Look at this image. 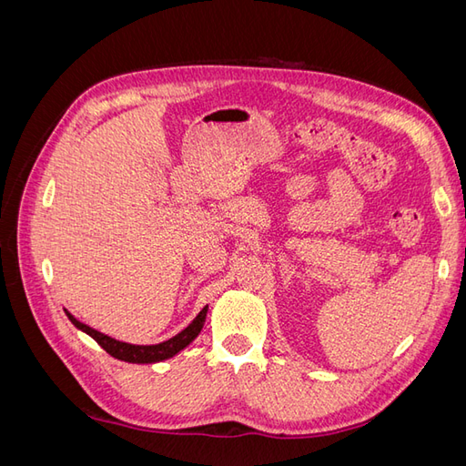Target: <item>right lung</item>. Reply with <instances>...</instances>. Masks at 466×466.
Returning <instances> with one entry per match:
<instances>
[{"instance_id":"1","label":"right lung","mask_w":466,"mask_h":466,"mask_svg":"<svg viewBox=\"0 0 466 466\" xmlns=\"http://www.w3.org/2000/svg\"><path fill=\"white\" fill-rule=\"evenodd\" d=\"M206 313H208V305L202 309L198 317H196L185 330L178 332L177 336H173L171 340L155 344V346H134V344L118 342V340H115V338H110L103 332H98V330L87 327V324L79 322L72 313L66 311L69 320H72L77 329H81L83 332H87L91 338H95L96 344L101 346L105 351H108L112 358L122 360V361H130V363H153V361L173 358L175 354H178L182 348H187L194 340V338L200 334V330L204 327V320H206Z\"/></svg>"}]
</instances>
